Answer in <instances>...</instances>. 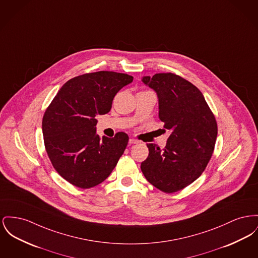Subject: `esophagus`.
Listing matches in <instances>:
<instances>
[{"label": "esophagus", "instance_id": "obj_1", "mask_svg": "<svg viewBox=\"0 0 258 258\" xmlns=\"http://www.w3.org/2000/svg\"><path fill=\"white\" fill-rule=\"evenodd\" d=\"M139 141L137 140V139H135V138H130V140H128V143L130 144H137Z\"/></svg>", "mask_w": 258, "mask_h": 258}]
</instances>
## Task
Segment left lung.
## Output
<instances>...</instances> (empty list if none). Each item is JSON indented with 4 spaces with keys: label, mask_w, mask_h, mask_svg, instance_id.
<instances>
[{
    "label": "left lung",
    "mask_w": 258,
    "mask_h": 258,
    "mask_svg": "<svg viewBox=\"0 0 258 258\" xmlns=\"http://www.w3.org/2000/svg\"><path fill=\"white\" fill-rule=\"evenodd\" d=\"M157 92L159 118L170 131L164 149L147 144L141 163L145 178L165 193H174L195 181L208 166L217 137V122L197 87L173 73L143 77Z\"/></svg>",
    "instance_id": "obj_1"
}]
</instances>
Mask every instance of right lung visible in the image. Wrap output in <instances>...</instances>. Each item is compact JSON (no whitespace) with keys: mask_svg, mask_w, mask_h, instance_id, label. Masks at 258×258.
<instances>
[{"mask_svg":"<svg viewBox=\"0 0 258 258\" xmlns=\"http://www.w3.org/2000/svg\"><path fill=\"white\" fill-rule=\"evenodd\" d=\"M134 77L113 71L87 73L66 82L43 117V135L52 167L66 181L89 189L104 181L125 150L128 136L96 135L97 114H107Z\"/></svg>","mask_w":258,"mask_h":258,"instance_id":"obj_1","label":"right lung"}]
</instances>
